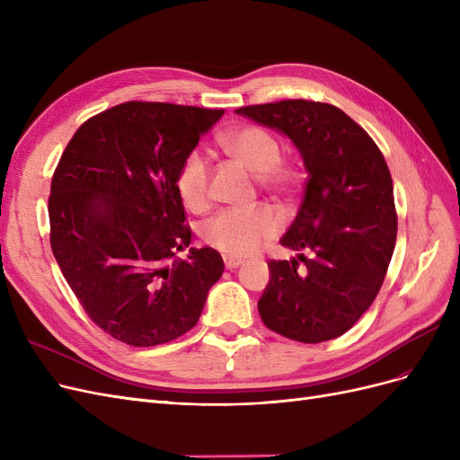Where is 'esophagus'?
<instances>
[{"instance_id": "esophagus-1", "label": "esophagus", "mask_w": 460, "mask_h": 460, "mask_svg": "<svg viewBox=\"0 0 460 460\" xmlns=\"http://www.w3.org/2000/svg\"><path fill=\"white\" fill-rule=\"evenodd\" d=\"M225 264L228 270H235L238 267H242L243 261L242 259H234V257H225Z\"/></svg>"}]
</instances>
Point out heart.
<instances>
[{"mask_svg":"<svg viewBox=\"0 0 460 460\" xmlns=\"http://www.w3.org/2000/svg\"><path fill=\"white\" fill-rule=\"evenodd\" d=\"M220 146L257 176V184L274 198H289L296 191L299 176L294 166L282 161V146L278 137L262 127H242L220 137ZM208 180L211 164L201 151H191L176 174V191L191 211H201L208 203ZM282 228V222L269 207L245 208V211H222L205 222L203 240L230 257H245L272 238Z\"/></svg>","mask_w":460,"mask_h":460,"instance_id":"obj_1","label":"heart"}]
</instances>
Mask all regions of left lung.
<instances>
[{"label": "left lung", "mask_w": 460, "mask_h": 460, "mask_svg": "<svg viewBox=\"0 0 460 460\" xmlns=\"http://www.w3.org/2000/svg\"><path fill=\"white\" fill-rule=\"evenodd\" d=\"M235 113L284 134L307 171L301 207L280 240L299 255L269 262L257 303L262 323L301 343L338 338L378 296L395 249L394 182L382 151L328 103L286 100ZM297 260L305 262L301 273Z\"/></svg>", "instance_id": "left-lung-1"}]
</instances>
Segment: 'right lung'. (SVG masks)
I'll return each instance as SVG.
<instances>
[{
  "instance_id": "1",
  "label": "right lung",
  "mask_w": 460,
  "mask_h": 460,
  "mask_svg": "<svg viewBox=\"0 0 460 460\" xmlns=\"http://www.w3.org/2000/svg\"><path fill=\"white\" fill-rule=\"evenodd\" d=\"M220 109L128 102L86 120L51 180V249L93 323L134 347L198 324L225 261L190 249L176 174Z\"/></svg>"
}]
</instances>
